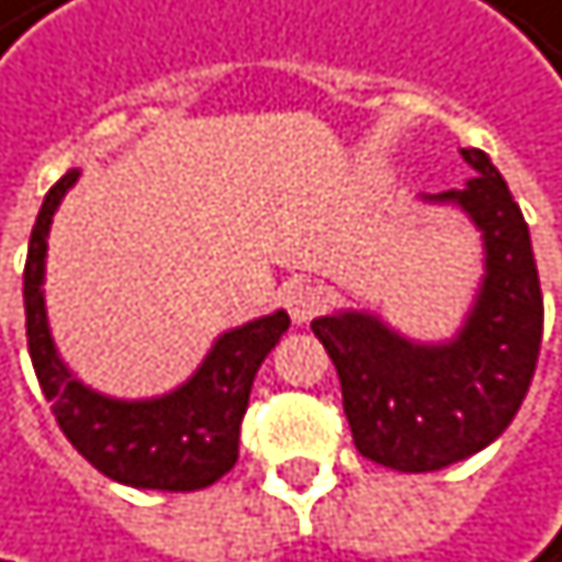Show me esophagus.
<instances>
[{"label":"esophagus","instance_id":"1","mask_svg":"<svg viewBox=\"0 0 562 562\" xmlns=\"http://www.w3.org/2000/svg\"><path fill=\"white\" fill-rule=\"evenodd\" d=\"M283 303H286V310H290L293 323H296V326H303V323L316 319V316L329 306V293H326L319 283H310V279H300V283L286 286Z\"/></svg>","mask_w":562,"mask_h":562}]
</instances>
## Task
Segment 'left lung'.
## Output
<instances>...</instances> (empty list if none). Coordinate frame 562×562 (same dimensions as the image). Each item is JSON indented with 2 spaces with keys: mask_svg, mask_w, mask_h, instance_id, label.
<instances>
[{
  "mask_svg": "<svg viewBox=\"0 0 562 562\" xmlns=\"http://www.w3.org/2000/svg\"><path fill=\"white\" fill-rule=\"evenodd\" d=\"M473 179L419 195L457 206L483 239V279L457 336L409 339L376 313L336 310L313 319L342 386L352 443L400 473L453 467L513 423L543 339V293L527 220L486 153L463 149Z\"/></svg>",
  "mask_w": 562,
  "mask_h": 562,
  "instance_id": "left-lung-1",
  "label": "left lung"
}]
</instances>
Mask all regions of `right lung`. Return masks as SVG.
I'll use <instances>...</instances> for the list:
<instances>
[{"instance_id":"obj_1","label":"right lung","mask_w":562,"mask_h":562,"mask_svg":"<svg viewBox=\"0 0 562 562\" xmlns=\"http://www.w3.org/2000/svg\"><path fill=\"white\" fill-rule=\"evenodd\" d=\"M76 179L79 169H69L46 192L22 272L25 336L38 386L53 403L56 423L69 443L109 480L166 493L203 490L236 467L239 426L256 370L290 329V316L276 310L220 333L195 373L162 396L119 400L86 386L56 349L43 290L53 216Z\"/></svg>"}]
</instances>
